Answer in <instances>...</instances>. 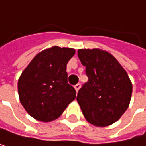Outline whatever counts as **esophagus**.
Returning a JSON list of instances; mask_svg holds the SVG:
<instances>
[{"label":"esophagus","mask_w":146,"mask_h":146,"mask_svg":"<svg viewBox=\"0 0 146 146\" xmlns=\"http://www.w3.org/2000/svg\"><path fill=\"white\" fill-rule=\"evenodd\" d=\"M74 87H75V90H76V92H77L79 91V89L81 88V84H76L74 86Z\"/></svg>","instance_id":"obj_1"}]
</instances>
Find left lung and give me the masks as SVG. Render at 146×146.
I'll return each mask as SVG.
<instances>
[{"mask_svg": "<svg viewBox=\"0 0 146 146\" xmlns=\"http://www.w3.org/2000/svg\"><path fill=\"white\" fill-rule=\"evenodd\" d=\"M77 55L89 78L76 97L84 116L98 127L115 123L131 99L132 83L126 70L105 50L78 49Z\"/></svg>", "mask_w": 146, "mask_h": 146, "instance_id": "1", "label": "left lung"}]
</instances>
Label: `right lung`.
<instances>
[{
	"mask_svg": "<svg viewBox=\"0 0 146 146\" xmlns=\"http://www.w3.org/2000/svg\"><path fill=\"white\" fill-rule=\"evenodd\" d=\"M76 51L52 46L38 53L18 78L19 100L35 120L49 122L59 118L76 99V91L68 84L67 63Z\"/></svg>",
	"mask_w": 146,
	"mask_h": 146,
	"instance_id": "1",
	"label": "right lung"
}]
</instances>
